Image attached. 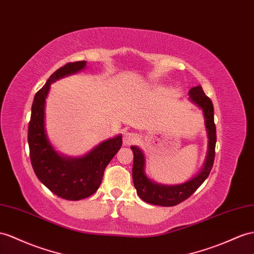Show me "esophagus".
Returning <instances> with one entry per match:
<instances>
[{
	"mask_svg": "<svg viewBox=\"0 0 254 254\" xmlns=\"http://www.w3.org/2000/svg\"><path fill=\"white\" fill-rule=\"evenodd\" d=\"M137 139H138L137 134H135L133 132H126L123 134V145L125 146L132 145Z\"/></svg>",
	"mask_w": 254,
	"mask_h": 254,
	"instance_id": "obj_1",
	"label": "esophagus"
}]
</instances>
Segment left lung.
I'll list each match as a JSON object with an SVG mask.
<instances>
[{"instance_id": "obj_1", "label": "left lung", "mask_w": 254, "mask_h": 254, "mask_svg": "<svg viewBox=\"0 0 254 254\" xmlns=\"http://www.w3.org/2000/svg\"><path fill=\"white\" fill-rule=\"evenodd\" d=\"M188 94H189V100L201 109L205 119L208 147L204 165L193 178L184 184L173 186L158 184L149 179L146 175V158L144 152L139 147L131 146L134 153L133 184L139 197L146 203L164 207H171L181 203L198 189L199 186L206 180L212 168L214 161V148H216L217 141L212 102L204 93L203 88L200 86L193 87Z\"/></svg>"}]
</instances>
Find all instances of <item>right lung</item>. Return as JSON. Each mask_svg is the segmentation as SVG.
<instances>
[{
	"label": "right lung",
	"instance_id": "1",
	"mask_svg": "<svg viewBox=\"0 0 254 254\" xmlns=\"http://www.w3.org/2000/svg\"><path fill=\"white\" fill-rule=\"evenodd\" d=\"M87 67L86 61L67 63L49 77L34 96L29 123L31 163L37 178L59 197L79 200L99 189L108 163L122 146L121 134L102 141L81 157H66L51 144L45 127V106L50 84Z\"/></svg>",
	"mask_w": 254,
	"mask_h": 254
}]
</instances>
